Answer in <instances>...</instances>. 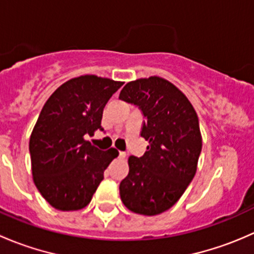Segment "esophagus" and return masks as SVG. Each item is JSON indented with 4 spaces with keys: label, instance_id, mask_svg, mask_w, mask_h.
<instances>
[{
    "label": "esophagus",
    "instance_id": "1",
    "mask_svg": "<svg viewBox=\"0 0 254 254\" xmlns=\"http://www.w3.org/2000/svg\"><path fill=\"white\" fill-rule=\"evenodd\" d=\"M119 157L120 158H125V157H127V152H124V151H120V152H119Z\"/></svg>",
    "mask_w": 254,
    "mask_h": 254
}]
</instances>
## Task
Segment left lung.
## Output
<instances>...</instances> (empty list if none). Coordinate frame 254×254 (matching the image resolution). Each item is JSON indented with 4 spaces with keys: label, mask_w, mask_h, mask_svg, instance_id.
<instances>
[{
    "label": "left lung",
    "mask_w": 254,
    "mask_h": 254,
    "mask_svg": "<svg viewBox=\"0 0 254 254\" xmlns=\"http://www.w3.org/2000/svg\"><path fill=\"white\" fill-rule=\"evenodd\" d=\"M119 99L140 109L145 119L140 135L148 141L141 157H129L120 198L136 214H161L175 205L195 176L201 152L198 115L176 86L156 76L127 83Z\"/></svg>",
    "instance_id": "8db88e82"
}]
</instances>
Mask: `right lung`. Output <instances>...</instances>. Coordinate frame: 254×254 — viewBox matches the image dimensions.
<instances>
[{
  "label": "right lung",
  "mask_w": 254,
  "mask_h": 254,
  "mask_svg": "<svg viewBox=\"0 0 254 254\" xmlns=\"http://www.w3.org/2000/svg\"><path fill=\"white\" fill-rule=\"evenodd\" d=\"M123 82L94 75L61 84L43 107L29 141L33 179L45 200L63 211L88 205L118 156L84 140L101 127L103 109Z\"/></svg>",
  "instance_id": "add662e5"
}]
</instances>
